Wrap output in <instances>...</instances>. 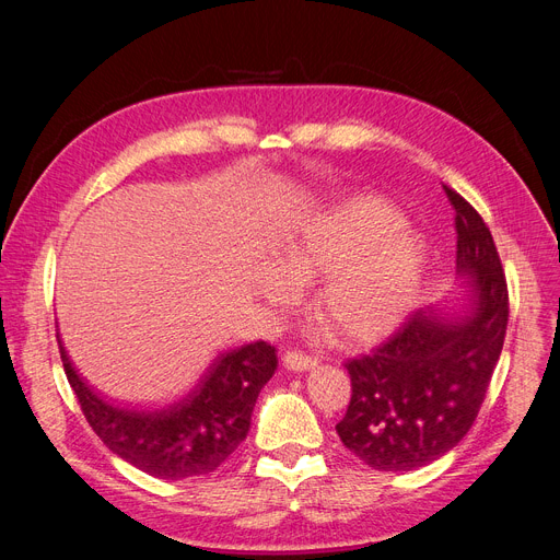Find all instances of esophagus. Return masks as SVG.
I'll use <instances>...</instances> for the list:
<instances>
[{
  "label": "esophagus",
  "mask_w": 560,
  "mask_h": 560,
  "mask_svg": "<svg viewBox=\"0 0 560 560\" xmlns=\"http://www.w3.org/2000/svg\"><path fill=\"white\" fill-rule=\"evenodd\" d=\"M283 363L288 370H295V372H304V370H311L317 365V359L304 354V351H298V349H288L283 354Z\"/></svg>",
  "instance_id": "obj_1"
}]
</instances>
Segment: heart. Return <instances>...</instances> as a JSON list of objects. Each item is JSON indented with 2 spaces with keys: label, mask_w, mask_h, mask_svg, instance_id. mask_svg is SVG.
I'll return each mask as SVG.
<instances>
[{
  "label": "heart",
  "mask_w": 560,
  "mask_h": 560,
  "mask_svg": "<svg viewBox=\"0 0 560 560\" xmlns=\"http://www.w3.org/2000/svg\"><path fill=\"white\" fill-rule=\"evenodd\" d=\"M281 256L293 275L322 277L317 319L349 347L384 340L401 325L427 268L422 238L381 197L347 199L308 218L283 235ZM289 273L275 268L265 277L270 300L285 302L295 292Z\"/></svg>",
  "instance_id": "heart-1"
}]
</instances>
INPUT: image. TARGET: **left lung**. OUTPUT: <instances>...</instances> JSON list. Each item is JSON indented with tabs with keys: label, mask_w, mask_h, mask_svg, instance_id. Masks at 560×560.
<instances>
[{
	"label": "left lung",
	"mask_w": 560,
	"mask_h": 560,
	"mask_svg": "<svg viewBox=\"0 0 560 560\" xmlns=\"http://www.w3.org/2000/svg\"><path fill=\"white\" fill-rule=\"evenodd\" d=\"M454 209L460 302L408 315L372 354L345 363L351 399L342 445L378 472H408L454 450L475 424L504 347L509 285L492 233L445 186Z\"/></svg>",
	"instance_id": "8db88e82"
}]
</instances>
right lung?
I'll list each match as a JSON object with an SVG mask.
<instances>
[{"mask_svg": "<svg viewBox=\"0 0 560 560\" xmlns=\"http://www.w3.org/2000/svg\"><path fill=\"white\" fill-rule=\"evenodd\" d=\"M66 376L102 443L156 479L179 481L218 469L247 438L260 388L277 370V349L256 340L222 351L197 384L161 408H125L88 388L61 340Z\"/></svg>", "mask_w": 560, "mask_h": 560, "instance_id": "right-lung-1", "label": "right lung"}]
</instances>
